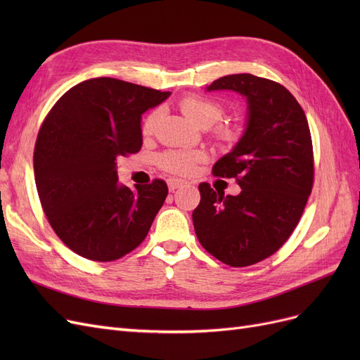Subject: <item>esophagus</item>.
Returning a JSON list of instances; mask_svg holds the SVG:
<instances>
[{"mask_svg":"<svg viewBox=\"0 0 360 360\" xmlns=\"http://www.w3.org/2000/svg\"><path fill=\"white\" fill-rule=\"evenodd\" d=\"M183 184H184V181H183V180H179V179H169V180H168V188H169L171 192H174L176 189L181 188Z\"/></svg>","mask_w":360,"mask_h":360,"instance_id":"esophagus-1","label":"esophagus"}]
</instances>
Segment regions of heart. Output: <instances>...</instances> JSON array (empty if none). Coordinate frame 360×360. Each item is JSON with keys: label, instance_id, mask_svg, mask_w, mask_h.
I'll return each instance as SVG.
<instances>
[{"label": "heart", "instance_id": "1", "mask_svg": "<svg viewBox=\"0 0 360 360\" xmlns=\"http://www.w3.org/2000/svg\"><path fill=\"white\" fill-rule=\"evenodd\" d=\"M180 110L191 122L200 127H210L224 117V106L213 99L201 96H188L180 101ZM162 115L160 108H155L143 122V135L148 136L155 132ZM212 134L217 143L222 146H233L242 136L240 129L230 123H218L213 127ZM207 155L202 150H168L159 158V165L171 174L177 176H189L197 168L198 163L204 162Z\"/></svg>", "mask_w": 360, "mask_h": 360}]
</instances>
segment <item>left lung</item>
<instances>
[{
	"label": "left lung",
	"instance_id": "left-lung-1",
	"mask_svg": "<svg viewBox=\"0 0 360 360\" xmlns=\"http://www.w3.org/2000/svg\"><path fill=\"white\" fill-rule=\"evenodd\" d=\"M207 90L246 96L249 112L242 139L212 169L213 176L236 179L242 192L225 197L201 183L195 233L222 263L252 266L288 240L308 202L314 184L308 120L284 85L250 73L222 76Z\"/></svg>",
	"mask_w": 360,
	"mask_h": 360
}]
</instances>
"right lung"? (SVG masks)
I'll list each match as a JSON object with an SVG mask.
<instances>
[{"instance_id":"add662e5","label":"right lung","mask_w":360,"mask_h":360,"mask_svg":"<svg viewBox=\"0 0 360 360\" xmlns=\"http://www.w3.org/2000/svg\"><path fill=\"white\" fill-rule=\"evenodd\" d=\"M115 78L72 86L43 120L34 147L41 209L61 242L91 261H115L144 242L168 186H120L117 159L143 146L141 115L169 96Z\"/></svg>"}]
</instances>
